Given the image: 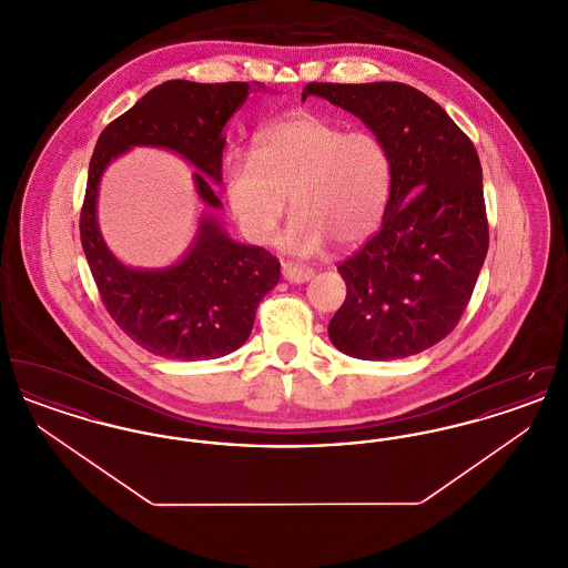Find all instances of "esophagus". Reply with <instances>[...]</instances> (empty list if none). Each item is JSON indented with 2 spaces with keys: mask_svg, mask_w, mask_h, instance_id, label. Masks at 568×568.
<instances>
[{
  "mask_svg": "<svg viewBox=\"0 0 568 568\" xmlns=\"http://www.w3.org/2000/svg\"><path fill=\"white\" fill-rule=\"evenodd\" d=\"M281 271H283V278L290 281V283H306V281H311L315 276L313 268L300 266V264H294V262H285Z\"/></svg>",
  "mask_w": 568,
  "mask_h": 568,
  "instance_id": "obj_1",
  "label": "esophagus"
}]
</instances>
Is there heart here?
<instances>
[{"instance_id":"1","label":"heart","mask_w":568,"mask_h":568,"mask_svg":"<svg viewBox=\"0 0 568 568\" xmlns=\"http://www.w3.org/2000/svg\"><path fill=\"white\" fill-rule=\"evenodd\" d=\"M223 183L230 211L251 243L274 241L290 197L296 215L283 244L296 255H317L329 241L349 246L377 230L392 160L377 134L347 132L306 112L260 132L253 153H230Z\"/></svg>"}]
</instances>
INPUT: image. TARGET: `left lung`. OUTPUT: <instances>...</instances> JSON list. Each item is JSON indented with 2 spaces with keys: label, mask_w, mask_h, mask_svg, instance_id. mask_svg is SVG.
I'll list each match as a JSON object with an SVG mask.
<instances>
[{
  "label": "left lung",
  "mask_w": 568,
  "mask_h": 568,
  "mask_svg": "<svg viewBox=\"0 0 568 568\" xmlns=\"http://www.w3.org/2000/svg\"><path fill=\"white\" fill-rule=\"evenodd\" d=\"M366 123L392 160L377 234L338 272L347 297L327 325L332 345L357 359H398L443 341L486 262L484 172L470 138L426 93L405 82H308Z\"/></svg>",
  "instance_id": "1"
}]
</instances>
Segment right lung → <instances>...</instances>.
<instances>
[{"instance_id":"1","label":"right lung","mask_w":568,"mask_h":568,"mask_svg":"<svg viewBox=\"0 0 568 568\" xmlns=\"http://www.w3.org/2000/svg\"><path fill=\"white\" fill-rule=\"evenodd\" d=\"M262 82L168 81L104 128L89 163L81 243L102 302L135 345L168 359H215L243 347L262 297L276 287L281 264L262 246L232 241L204 213L185 257L168 268L121 264L98 227V190L114 158L132 146H160L197 168L195 191L221 209L211 185L221 183L223 128Z\"/></svg>"}]
</instances>
